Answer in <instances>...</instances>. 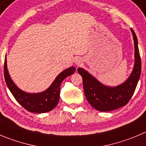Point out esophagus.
Returning a JSON list of instances; mask_svg holds the SVG:
<instances>
[{
  "instance_id": "esophagus-1",
  "label": "esophagus",
  "mask_w": 146,
  "mask_h": 146,
  "mask_svg": "<svg viewBox=\"0 0 146 146\" xmlns=\"http://www.w3.org/2000/svg\"><path fill=\"white\" fill-rule=\"evenodd\" d=\"M74 63H75L76 65L79 66V65H80L82 63V59L81 58H79V57L77 58V59H75Z\"/></svg>"
}]
</instances>
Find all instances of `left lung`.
I'll list each match as a JSON object with an SVG mask.
<instances>
[{
  "label": "left lung",
  "mask_w": 146,
  "mask_h": 146,
  "mask_svg": "<svg viewBox=\"0 0 146 146\" xmlns=\"http://www.w3.org/2000/svg\"><path fill=\"white\" fill-rule=\"evenodd\" d=\"M135 46V64L132 73L127 80L116 87L104 85L95 77L82 68H78L82 77L84 95L89 103L101 112H108L125 106L133 96L141 73V61L138 46V39L132 29Z\"/></svg>",
  "instance_id": "obj_1"
}]
</instances>
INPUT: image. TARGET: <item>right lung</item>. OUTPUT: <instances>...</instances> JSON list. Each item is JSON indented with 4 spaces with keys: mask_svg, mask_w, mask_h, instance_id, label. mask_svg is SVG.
Listing matches in <instances>:
<instances>
[{
    "mask_svg": "<svg viewBox=\"0 0 146 146\" xmlns=\"http://www.w3.org/2000/svg\"><path fill=\"white\" fill-rule=\"evenodd\" d=\"M75 71L74 66L64 69L45 91L38 93H29L19 89L10 77L7 68L6 56L4 62V77L9 90L22 107L29 112L35 113L49 112L57 105L59 100L60 85L62 81L66 77L74 74Z\"/></svg>",
    "mask_w": 146,
    "mask_h": 146,
    "instance_id": "obj_1",
    "label": "right lung"
}]
</instances>
